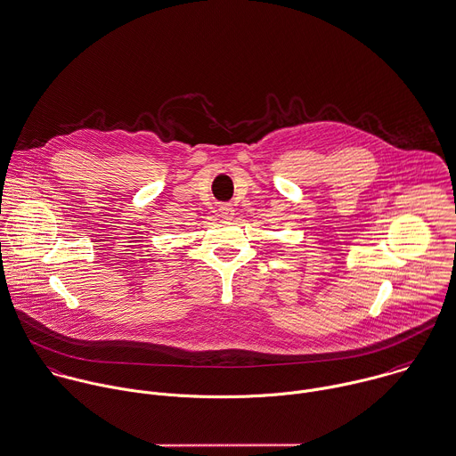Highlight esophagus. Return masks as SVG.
<instances>
[{"mask_svg":"<svg viewBox=\"0 0 456 456\" xmlns=\"http://www.w3.org/2000/svg\"><path fill=\"white\" fill-rule=\"evenodd\" d=\"M219 216H221L223 219L230 221V219H233V216H235V208H233L230 203H224V205L219 207Z\"/></svg>","mask_w":456,"mask_h":456,"instance_id":"34e87169","label":"esophagus"}]
</instances>
